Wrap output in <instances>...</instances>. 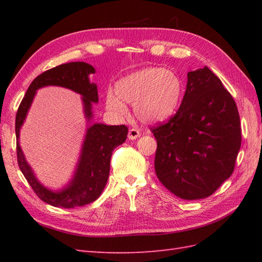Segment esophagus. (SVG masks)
I'll return each instance as SVG.
<instances>
[{
	"label": "esophagus",
	"mask_w": 262,
	"mask_h": 262,
	"mask_svg": "<svg viewBox=\"0 0 262 262\" xmlns=\"http://www.w3.org/2000/svg\"><path fill=\"white\" fill-rule=\"evenodd\" d=\"M140 136H141V133L137 129V128H130L129 132H128V138L132 141L136 140V138H138Z\"/></svg>",
	"instance_id": "esophagus-1"
}]
</instances>
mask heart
Listing matches in <instances>:
<instances>
[{
  "instance_id": "obj_1",
  "label": "heart",
  "mask_w": 262,
  "mask_h": 262,
  "mask_svg": "<svg viewBox=\"0 0 262 262\" xmlns=\"http://www.w3.org/2000/svg\"><path fill=\"white\" fill-rule=\"evenodd\" d=\"M183 82L174 71L147 68L133 72L116 82L115 92L105 96V107L117 117L125 116L127 103H134V113L143 122L170 118L179 108Z\"/></svg>"
}]
</instances>
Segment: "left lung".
Returning a JSON list of instances; mask_svg holds the SVG:
<instances>
[{
  "mask_svg": "<svg viewBox=\"0 0 262 262\" xmlns=\"http://www.w3.org/2000/svg\"><path fill=\"white\" fill-rule=\"evenodd\" d=\"M187 77L179 110L152 130L154 166L169 191L196 200L213 194L234 171L241 124L234 99L207 66Z\"/></svg>",
  "mask_w": 262,
  "mask_h": 262,
  "instance_id": "8db88e82",
  "label": "left lung"
}]
</instances>
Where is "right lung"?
Wrapping results in <instances>:
<instances>
[{"mask_svg": "<svg viewBox=\"0 0 262 262\" xmlns=\"http://www.w3.org/2000/svg\"><path fill=\"white\" fill-rule=\"evenodd\" d=\"M94 73L96 70L93 66L84 62L62 64L43 72L31 82L15 116L16 155L19 168L37 196L42 202L55 207L74 208L76 206H84L94 202L103 191L109 178L113 151L127 138L128 128L125 125L108 126L99 122L91 124L93 118L92 104L99 101L97 84L89 79V76ZM49 85L66 87L79 93L82 97L83 111L88 122L75 174L68 185L59 191H52L38 182L26 162L18 144L19 129L36 90Z\"/></svg>", "mask_w": 262, "mask_h": 262, "instance_id": "add662e5", "label": "right lung"}]
</instances>
